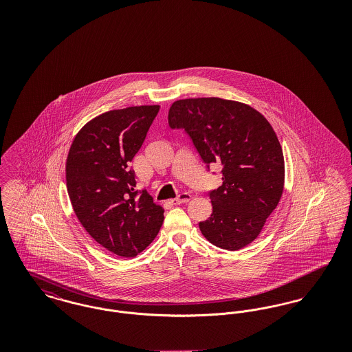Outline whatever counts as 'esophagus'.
<instances>
[{"instance_id":"34e87169","label":"esophagus","mask_w":352,"mask_h":352,"mask_svg":"<svg viewBox=\"0 0 352 352\" xmlns=\"http://www.w3.org/2000/svg\"><path fill=\"white\" fill-rule=\"evenodd\" d=\"M191 194H188V192H182V194H179L175 199H173L171 203L173 204H181V203H186V201H191Z\"/></svg>"}]
</instances>
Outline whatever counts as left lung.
Masks as SVG:
<instances>
[{"label": "left lung", "mask_w": 352, "mask_h": 352, "mask_svg": "<svg viewBox=\"0 0 352 352\" xmlns=\"http://www.w3.org/2000/svg\"><path fill=\"white\" fill-rule=\"evenodd\" d=\"M168 125L186 131L207 166H223L203 236L227 251L251 244L284 191V154L268 120L240 101L198 98L174 101Z\"/></svg>", "instance_id": "left-lung-1"}]
</instances>
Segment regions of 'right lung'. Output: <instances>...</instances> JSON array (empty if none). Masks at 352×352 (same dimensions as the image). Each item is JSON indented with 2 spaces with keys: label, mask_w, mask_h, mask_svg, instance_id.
<instances>
[{
  "label": "right lung",
  "mask_w": 352,
  "mask_h": 352,
  "mask_svg": "<svg viewBox=\"0 0 352 352\" xmlns=\"http://www.w3.org/2000/svg\"><path fill=\"white\" fill-rule=\"evenodd\" d=\"M160 105L113 109L75 135L66 162L67 191L76 218L101 247L121 257L144 251L160 232L164 208L142 190L131 162Z\"/></svg>",
  "instance_id": "right-lung-1"
}]
</instances>
